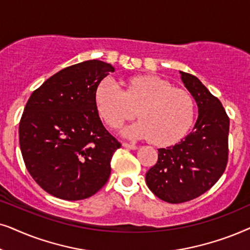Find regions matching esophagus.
<instances>
[{"label": "esophagus", "instance_id": "esophagus-1", "mask_svg": "<svg viewBox=\"0 0 250 250\" xmlns=\"http://www.w3.org/2000/svg\"><path fill=\"white\" fill-rule=\"evenodd\" d=\"M122 146L125 148H130V149H137V145L135 144H130V143H127V142H123L122 143Z\"/></svg>", "mask_w": 250, "mask_h": 250}]
</instances>
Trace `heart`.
Instances as JSON below:
<instances>
[{
  "instance_id": "heart-1",
  "label": "heart",
  "mask_w": 250,
  "mask_h": 250,
  "mask_svg": "<svg viewBox=\"0 0 250 250\" xmlns=\"http://www.w3.org/2000/svg\"><path fill=\"white\" fill-rule=\"evenodd\" d=\"M96 103L102 118L112 129H118L137 114L141 120L123 130L127 137L148 138L156 145H170L191 128L194 104L188 92L174 88L154 75L136 76L125 89L112 78L99 82Z\"/></svg>"
}]
</instances>
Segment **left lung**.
<instances>
[{"instance_id": "8db88e82", "label": "left lung", "mask_w": 250, "mask_h": 250, "mask_svg": "<svg viewBox=\"0 0 250 250\" xmlns=\"http://www.w3.org/2000/svg\"><path fill=\"white\" fill-rule=\"evenodd\" d=\"M181 75L197 102L198 120L184 139L158 149V161L146 174L148 188L169 204L193 200L207 192L221 178L229 159V119L222 103L197 76Z\"/></svg>"}]
</instances>
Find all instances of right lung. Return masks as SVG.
Returning a JSON list of instances; mask_svg holds the SVG:
<instances>
[{"label":"right lung","instance_id":"add662e5","mask_svg":"<svg viewBox=\"0 0 250 250\" xmlns=\"http://www.w3.org/2000/svg\"><path fill=\"white\" fill-rule=\"evenodd\" d=\"M114 72L107 62L86 61L66 67L33 91L19 123V144L33 179L53 197L83 200L111 175L121 144L99 118L96 89Z\"/></svg>","mask_w":250,"mask_h":250}]
</instances>
